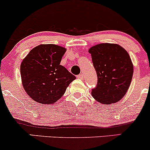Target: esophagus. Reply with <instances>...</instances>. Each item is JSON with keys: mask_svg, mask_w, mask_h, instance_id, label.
I'll return each instance as SVG.
<instances>
[{"mask_svg": "<svg viewBox=\"0 0 150 150\" xmlns=\"http://www.w3.org/2000/svg\"><path fill=\"white\" fill-rule=\"evenodd\" d=\"M77 78L83 79L84 78V74H79L78 76H77Z\"/></svg>", "mask_w": 150, "mask_h": 150, "instance_id": "1", "label": "esophagus"}]
</instances>
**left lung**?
Returning a JSON list of instances; mask_svg holds the SVG:
<instances>
[{
  "instance_id": "obj_1",
  "label": "left lung",
  "mask_w": 150,
  "mask_h": 150,
  "mask_svg": "<svg viewBox=\"0 0 150 150\" xmlns=\"http://www.w3.org/2000/svg\"><path fill=\"white\" fill-rule=\"evenodd\" d=\"M98 76L92 95L102 104H111L126 95L132 80L134 66L130 56L117 44L102 43L89 50Z\"/></svg>"
}]
</instances>
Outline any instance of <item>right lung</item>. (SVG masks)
<instances>
[{
  "label": "right lung",
  "instance_id": "obj_1",
  "mask_svg": "<svg viewBox=\"0 0 150 150\" xmlns=\"http://www.w3.org/2000/svg\"><path fill=\"white\" fill-rule=\"evenodd\" d=\"M66 50L56 45H40L24 58L20 67L21 81L33 100L45 105L53 104L76 79L60 64Z\"/></svg>",
  "mask_w": 150,
  "mask_h": 150
}]
</instances>
